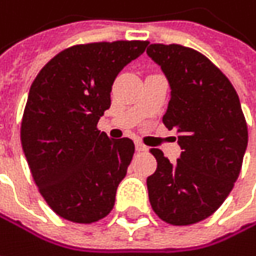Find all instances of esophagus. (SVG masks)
<instances>
[{"label":"esophagus","instance_id":"obj_1","mask_svg":"<svg viewBox=\"0 0 256 256\" xmlns=\"http://www.w3.org/2000/svg\"><path fill=\"white\" fill-rule=\"evenodd\" d=\"M148 148L144 145V144H140V142H136V151L138 152H144V151H146Z\"/></svg>","mask_w":256,"mask_h":256}]
</instances>
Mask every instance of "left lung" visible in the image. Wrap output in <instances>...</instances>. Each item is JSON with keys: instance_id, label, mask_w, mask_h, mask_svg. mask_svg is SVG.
I'll return each instance as SVG.
<instances>
[{"instance_id": "obj_1", "label": "left lung", "mask_w": 256, "mask_h": 256, "mask_svg": "<svg viewBox=\"0 0 256 256\" xmlns=\"http://www.w3.org/2000/svg\"><path fill=\"white\" fill-rule=\"evenodd\" d=\"M146 54L170 84L162 117L176 130L182 154L172 162L154 148L156 170L146 178L150 202L166 222L188 226L214 214L238 180L248 146V126L230 80L200 52L151 44Z\"/></svg>"}]
</instances>
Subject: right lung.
Listing matches in <instances>:
<instances>
[{"instance_id": "right-lung-1", "label": "right lung", "mask_w": 256, "mask_h": 256, "mask_svg": "<svg viewBox=\"0 0 256 256\" xmlns=\"http://www.w3.org/2000/svg\"><path fill=\"white\" fill-rule=\"evenodd\" d=\"M146 40L76 45L57 54L30 86L22 146L34 180L56 214L95 222L110 214L134 154L128 138L96 128L111 105V86Z\"/></svg>"}]
</instances>
